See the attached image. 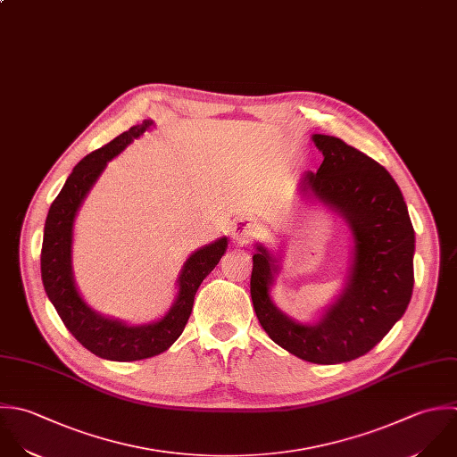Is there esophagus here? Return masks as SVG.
Returning a JSON list of instances; mask_svg holds the SVG:
<instances>
[{
  "mask_svg": "<svg viewBox=\"0 0 457 457\" xmlns=\"http://www.w3.org/2000/svg\"><path fill=\"white\" fill-rule=\"evenodd\" d=\"M258 233V226L251 219H238L231 229V235L240 244H249Z\"/></svg>",
  "mask_w": 457,
  "mask_h": 457,
  "instance_id": "1",
  "label": "esophagus"
}]
</instances>
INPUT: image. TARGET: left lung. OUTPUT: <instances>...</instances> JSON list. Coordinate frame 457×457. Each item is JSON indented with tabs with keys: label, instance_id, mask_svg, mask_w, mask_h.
<instances>
[{
	"label": "left lung",
	"instance_id": "left-lung-1",
	"mask_svg": "<svg viewBox=\"0 0 457 457\" xmlns=\"http://www.w3.org/2000/svg\"><path fill=\"white\" fill-rule=\"evenodd\" d=\"M312 138L324 162L303 176L301 194L340 213L351 229L345 287L315 324H299L272 303L278 258L256 244L251 299L262 328L279 347L304 361L337 365L367 354L404 315L415 283V229L403 192L383 165L342 138L319 133Z\"/></svg>",
	"mask_w": 457,
	"mask_h": 457
}]
</instances>
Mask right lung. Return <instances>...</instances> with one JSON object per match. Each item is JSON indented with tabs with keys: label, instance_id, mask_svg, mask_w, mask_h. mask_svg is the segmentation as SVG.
<instances>
[{
	"label": "right lung",
	"instance_id": "obj_1",
	"mask_svg": "<svg viewBox=\"0 0 457 457\" xmlns=\"http://www.w3.org/2000/svg\"><path fill=\"white\" fill-rule=\"evenodd\" d=\"M151 126L153 120L131 126L106 145L87 154L72 169L60 194L51 203L44 224L40 251L44 290L69 333L92 354L110 361H137L167 351L188 322L199 285L215 269L228 247V238L222 237L188 256L178 278V297L165 317L156 322L128 326L122 320L99 315L81 299L74 285L71 263L74 217L106 163Z\"/></svg>",
	"mask_w": 457,
	"mask_h": 457
}]
</instances>
